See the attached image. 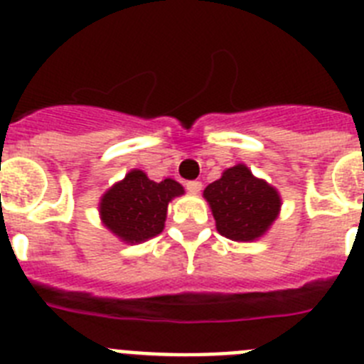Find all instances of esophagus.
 <instances>
[{
    "instance_id": "1",
    "label": "esophagus",
    "mask_w": 364,
    "mask_h": 364,
    "mask_svg": "<svg viewBox=\"0 0 364 364\" xmlns=\"http://www.w3.org/2000/svg\"><path fill=\"white\" fill-rule=\"evenodd\" d=\"M186 189H188L189 193H200L202 189V182H198V180H189V182H186Z\"/></svg>"
}]
</instances>
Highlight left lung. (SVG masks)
Here are the masks:
<instances>
[{
	"instance_id": "obj_1",
	"label": "left lung",
	"mask_w": 364,
	"mask_h": 364,
	"mask_svg": "<svg viewBox=\"0 0 364 364\" xmlns=\"http://www.w3.org/2000/svg\"><path fill=\"white\" fill-rule=\"evenodd\" d=\"M217 231L237 242H252L269 230L281 211L277 189L257 176L244 164L230 167L204 189Z\"/></svg>"
}]
</instances>
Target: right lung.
Instances as JSON below:
<instances>
[{"mask_svg": "<svg viewBox=\"0 0 364 364\" xmlns=\"http://www.w3.org/2000/svg\"><path fill=\"white\" fill-rule=\"evenodd\" d=\"M180 195H184V188L173 178L154 182L144 171L133 169L102 197L100 217L124 242H144L164 230L167 204Z\"/></svg>", "mask_w": 364, "mask_h": 364, "instance_id": "obj_1", "label": "right lung"}]
</instances>
